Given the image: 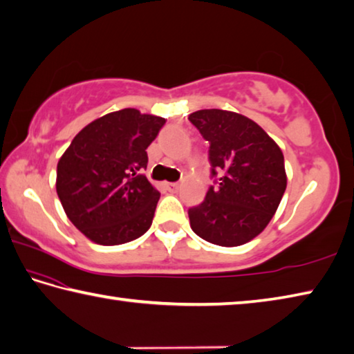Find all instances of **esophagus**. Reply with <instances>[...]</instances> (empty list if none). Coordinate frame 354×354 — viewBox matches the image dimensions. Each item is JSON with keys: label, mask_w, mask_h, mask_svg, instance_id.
Returning a JSON list of instances; mask_svg holds the SVG:
<instances>
[{"label": "esophagus", "mask_w": 354, "mask_h": 354, "mask_svg": "<svg viewBox=\"0 0 354 354\" xmlns=\"http://www.w3.org/2000/svg\"><path fill=\"white\" fill-rule=\"evenodd\" d=\"M166 188L169 191H177L178 189V183L177 182H172V183H166Z\"/></svg>", "instance_id": "34e87169"}]
</instances>
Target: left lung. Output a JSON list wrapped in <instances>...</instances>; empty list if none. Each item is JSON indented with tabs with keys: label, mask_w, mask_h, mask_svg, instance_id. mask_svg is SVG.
Returning a JSON list of instances; mask_svg holds the SVG:
<instances>
[{
	"label": "left lung",
	"mask_w": 354,
	"mask_h": 354,
	"mask_svg": "<svg viewBox=\"0 0 354 354\" xmlns=\"http://www.w3.org/2000/svg\"><path fill=\"white\" fill-rule=\"evenodd\" d=\"M188 120L209 142L212 174L205 199L188 209L193 232L208 243L236 247L261 233L288 185L280 146L255 121L234 111L197 110Z\"/></svg>",
	"instance_id": "obj_1"
}]
</instances>
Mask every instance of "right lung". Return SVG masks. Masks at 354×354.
Returning a JSON list of instances; mask_svg holds the SVG:
<instances>
[{"label": "right lung", "mask_w": 354, "mask_h": 354, "mask_svg": "<svg viewBox=\"0 0 354 354\" xmlns=\"http://www.w3.org/2000/svg\"><path fill=\"white\" fill-rule=\"evenodd\" d=\"M165 122L136 109L111 111L80 130L60 157L55 189L62 207L95 244H126L151 228L160 193L141 171Z\"/></svg>", "instance_id": "1"}]
</instances>
